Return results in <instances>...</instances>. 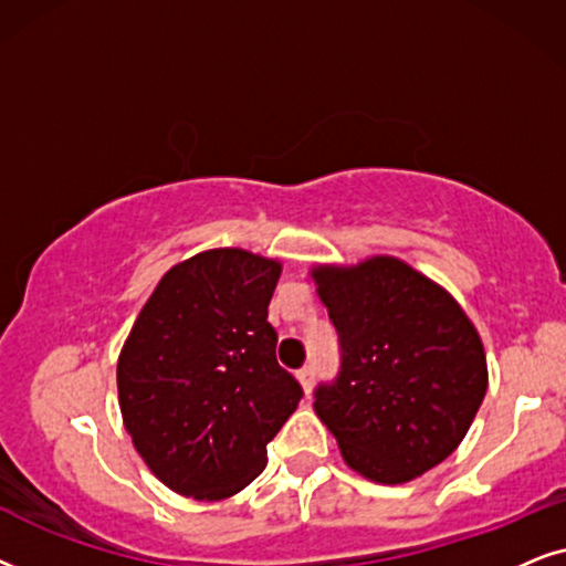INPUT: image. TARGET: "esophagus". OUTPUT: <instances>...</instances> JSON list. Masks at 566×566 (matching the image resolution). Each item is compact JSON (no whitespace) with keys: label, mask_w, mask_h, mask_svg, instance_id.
I'll return each instance as SVG.
<instances>
[{"label":"esophagus","mask_w":566,"mask_h":566,"mask_svg":"<svg viewBox=\"0 0 566 566\" xmlns=\"http://www.w3.org/2000/svg\"><path fill=\"white\" fill-rule=\"evenodd\" d=\"M313 378H315V373H313V367H311V365L303 367V370H297V380H300V386H303L305 394H311V388H313Z\"/></svg>","instance_id":"esophagus-1"}]
</instances>
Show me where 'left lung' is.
I'll return each mask as SVG.
<instances>
[{"instance_id":"obj_1","label":"left lung","mask_w":566,"mask_h":566,"mask_svg":"<svg viewBox=\"0 0 566 566\" xmlns=\"http://www.w3.org/2000/svg\"><path fill=\"white\" fill-rule=\"evenodd\" d=\"M342 342V373L313 409L344 463L375 484H406L461 446L489 386L476 326L446 287L396 255L315 263Z\"/></svg>"}]
</instances>
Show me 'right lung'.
<instances>
[{
    "label": "right lung",
    "mask_w": 566,
    "mask_h": 566,
    "mask_svg": "<svg viewBox=\"0 0 566 566\" xmlns=\"http://www.w3.org/2000/svg\"><path fill=\"white\" fill-rule=\"evenodd\" d=\"M282 261L212 248L163 274L118 354V406L147 469L220 502L266 469L303 388L276 361L269 303Z\"/></svg>",
    "instance_id": "add662e5"
}]
</instances>
